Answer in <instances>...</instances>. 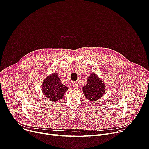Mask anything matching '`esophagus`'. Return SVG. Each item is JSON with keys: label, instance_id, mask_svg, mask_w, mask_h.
I'll list each match as a JSON object with an SVG mask.
<instances>
[{"label": "esophagus", "instance_id": "obj_1", "mask_svg": "<svg viewBox=\"0 0 149 149\" xmlns=\"http://www.w3.org/2000/svg\"><path fill=\"white\" fill-rule=\"evenodd\" d=\"M72 87H74V89H77V88H78V84H76L75 82H74V83L72 84Z\"/></svg>", "mask_w": 149, "mask_h": 149}]
</instances>
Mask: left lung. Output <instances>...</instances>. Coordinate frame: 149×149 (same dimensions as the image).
I'll return each instance as SVG.
<instances>
[{"label": "left lung", "mask_w": 149, "mask_h": 149, "mask_svg": "<svg viewBox=\"0 0 149 149\" xmlns=\"http://www.w3.org/2000/svg\"><path fill=\"white\" fill-rule=\"evenodd\" d=\"M105 85L95 73H91L87 84L82 88V93L90 101L98 100L105 93Z\"/></svg>", "instance_id": "obj_1"}]
</instances>
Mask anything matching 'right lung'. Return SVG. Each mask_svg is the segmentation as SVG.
Returning a JSON list of instances; mask_svg holds the SVG:
<instances>
[{"label": "right lung", "mask_w": 149, "mask_h": 149, "mask_svg": "<svg viewBox=\"0 0 149 149\" xmlns=\"http://www.w3.org/2000/svg\"><path fill=\"white\" fill-rule=\"evenodd\" d=\"M68 90V87L61 82L56 72L48 75L42 85V91L47 98L54 102L61 99Z\"/></svg>", "instance_id": "1"}]
</instances>
